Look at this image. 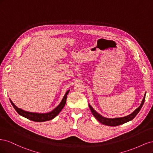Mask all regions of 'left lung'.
<instances>
[{
  "label": "left lung",
  "mask_w": 153,
  "mask_h": 153,
  "mask_svg": "<svg viewBox=\"0 0 153 153\" xmlns=\"http://www.w3.org/2000/svg\"><path fill=\"white\" fill-rule=\"evenodd\" d=\"M145 98H146V94H145L144 97H143V100L142 101L140 105L139 106V107H138L132 114H129V115H128V116L124 117H118V118H114V119L105 118V117H103L101 116V115H100L99 114L97 113L90 105H89V108L91 109V112L92 113V114H93L95 118L98 120L99 122H100L101 124H105V125H106V126H119V125L126 123L129 121H131V120H132L133 119H134V117L136 116L137 114L139 112V111L140 110L142 106H143V103H144V101H145Z\"/></svg>",
  "instance_id": "obj_1"
}]
</instances>
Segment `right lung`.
<instances>
[{"label": "right lung", "mask_w": 153, "mask_h": 153, "mask_svg": "<svg viewBox=\"0 0 153 153\" xmlns=\"http://www.w3.org/2000/svg\"><path fill=\"white\" fill-rule=\"evenodd\" d=\"M69 91H68L64 95V98L62 100V101L61 102L56 108H55L52 112H48V113H34V112H27V111L22 110V108H18L17 106L13 103V101L10 100L11 103L15 109V110L17 112L18 114H20L22 116L24 117L27 119H28L31 121H36V122H44L47 121H50V120H52L54 117H55L57 115L61 112L62 109L64 108V105L66 104V98H67V95L69 93Z\"/></svg>", "instance_id": "obj_1"}]
</instances>
